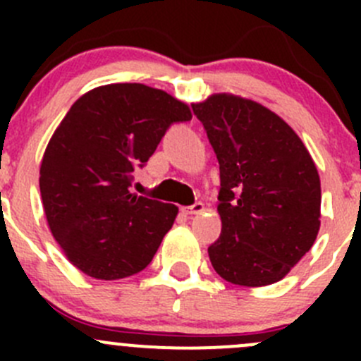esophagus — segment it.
<instances>
[{
	"instance_id": "esophagus-1",
	"label": "esophagus",
	"mask_w": 361,
	"mask_h": 361,
	"mask_svg": "<svg viewBox=\"0 0 361 361\" xmlns=\"http://www.w3.org/2000/svg\"><path fill=\"white\" fill-rule=\"evenodd\" d=\"M204 211V204L202 202H195L192 204V206L185 207V213L187 214H201Z\"/></svg>"
}]
</instances>
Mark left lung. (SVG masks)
I'll return each instance as SVG.
<instances>
[{"instance_id":"8db88e82","label":"left lung","mask_w":361,"mask_h":361,"mask_svg":"<svg viewBox=\"0 0 361 361\" xmlns=\"http://www.w3.org/2000/svg\"><path fill=\"white\" fill-rule=\"evenodd\" d=\"M220 164L214 271L239 286L285 278L319 231L318 169L295 130L255 101L214 94L192 104Z\"/></svg>"}]
</instances>
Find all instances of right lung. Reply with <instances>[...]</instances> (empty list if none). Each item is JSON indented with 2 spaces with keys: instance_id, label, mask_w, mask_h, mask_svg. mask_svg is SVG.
<instances>
[{
  "instance_id": "obj_1",
  "label": "right lung",
  "mask_w": 361,
  "mask_h": 361,
  "mask_svg": "<svg viewBox=\"0 0 361 361\" xmlns=\"http://www.w3.org/2000/svg\"><path fill=\"white\" fill-rule=\"evenodd\" d=\"M190 108L143 83H110L75 101L43 155L39 192L68 260L96 279L143 271L178 207L130 194L133 173Z\"/></svg>"
}]
</instances>
